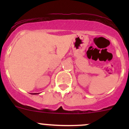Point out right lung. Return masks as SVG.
Returning a JSON list of instances; mask_svg holds the SVG:
<instances>
[{
  "instance_id": "right-lung-1",
  "label": "right lung",
  "mask_w": 129,
  "mask_h": 129,
  "mask_svg": "<svg viewBox=\"0 0 129 129\" xmlns=\"http://www.w3.org/2000/svg\"><path fill=\"white\" fill-rule=\"evenodd\" d=\"M32 94H33V95H36V94H38V93H32Z\"/></svg>"
}]
</instances>
